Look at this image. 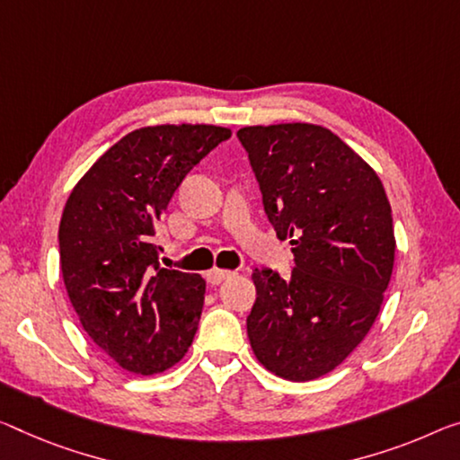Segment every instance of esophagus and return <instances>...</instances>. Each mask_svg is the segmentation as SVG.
<instances>
[{
	"instance_id": "esophagus-1",
	"label": "esophagus",
	"mask_w": 460,
	"mask_h": 460,
	"mask_svg": "<svg viewBox=\"0 0 460 460\" xmlns=\"http://www.w3.org/2000/svg\"><path fill=\"white\" fill-rule=\"evenodd\" d=\"M230 275H234L232 271H228V270H211V271H208V281L211 286H217V284H222L224 279H228Z\"/></svg>"
}]
</instances>
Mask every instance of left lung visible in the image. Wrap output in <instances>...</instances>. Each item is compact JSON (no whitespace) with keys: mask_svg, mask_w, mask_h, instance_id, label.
I'll return each mask as SVG.
<instances>
[{"mask_svg":"<svg viewBox=\"0 0 460 460\" xmlns=\"http://www.w3.org/2000/svg\"><path fill=\"white\" fill-rule=\"evenodd\" d=\"M279 240L288 279L254 270L246 319L254 356L275 376L306 383L335 370L368 335L394 265L391 203L368 162L313 123L238 129Z\"/></svg>","mask_w":460,"mask_h":460,"instance_id":"obj_1","label":"left lung"}]
</instances>
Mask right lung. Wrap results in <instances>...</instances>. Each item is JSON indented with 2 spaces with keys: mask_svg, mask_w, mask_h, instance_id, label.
I'll return each instance as SVG.
<instances>
[{
  "mask_svg": "<svg viewBox=\"0 0 460 460\" xmlns=\"http://www.w3.org/2000/svg\"><path fill=\"white\" fill-rule=\"evenodd\" d=\"M230 136L217 125L141 127L111 146L67 197L63 284L84 331L127 372H164L193 343L206 279L162 270L154 234L187 172Z\"/></svg>",
  "mask_w": 460,
  "mask_h": 460,
  "instance_id": "right-lung-1",
  "label": "right lung"
}]
</instances>
